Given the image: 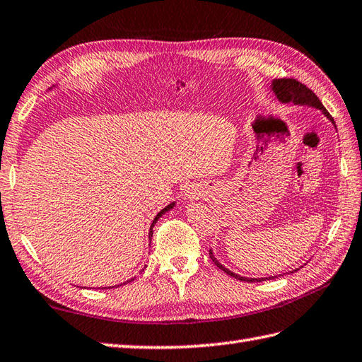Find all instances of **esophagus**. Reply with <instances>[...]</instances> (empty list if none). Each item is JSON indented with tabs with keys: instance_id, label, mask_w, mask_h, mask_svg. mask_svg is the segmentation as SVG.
Returning <instances> with one entry per match:
<instances>
[{
	"instance_id": "obj_1",
	"label": "esophagus",
	"mask_w": 362,
	"mask_h": 362,
	"mask_svg": "<svg viewBox=\"0 0 362 362\" xmlns=\"http://www.w3.org/2000/svg\"><path fill=\"white\" fill-rule=\"evenodd\" d=\"M189 197H192V195H189Z\"/></svg>"
}]
</instances>
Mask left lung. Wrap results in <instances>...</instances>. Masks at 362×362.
Masks as SVG:
<instances>
[{
	"label": "left lung",
	"mask_w": 362,
	"mask_h": 362,
	"mask_svg": "<svg viewBox=\"0 0 362 362\" xmlns=\"http://www.w3.org/2000/svg\"><path fill=\"white\" fill-rule=\"evenodd\" d=\"M271 86H272V91H274V94L277 95V99H279L280 102H284V103L293 102V103H296V105H310V107H315V108H317V110H322V113L334 124L333 117H332L330 113H328V111L325 110V107L322 105V102L319 100L317 95H316L315 93H313L307 85L300 83L299 80H296V78H276V80H272V85H271ZM334 127H336V125H334ZM209 255H211V259H212V262L216 264V267H218L220 269H223L224 272H226V274L232 276L234 279L242 280V282H263V280L274 279V277H264V279H263V277H262V279L242 277V276L235 274V272L229 271L228 268H224L223 264L215 259L212 251H209Z\"/></svg>",
	"instance_id": "8db88e82"
}]
</instances>
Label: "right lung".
<instances>
[{"label":"right lung","instance_id":"add662e5","mask_svg":"<svg viewBox=\"0 0 362 362\" xmlns=\"http://www.w3.org/2000/svg\"><path fill=\"white\" fill-rule=\"evenodd\" d=\"M173 206H175V203H172V204H168V206H165V207L163 209V211H160V212H159V214H158V215L155 216V220H153V223H151V228H153V226H155V223L158 221V218H159V216H160V215H163V214H165L167 211H170V209H172ZM151 228H150V232H148V237H151V235H153V230H151ZM128 282H130V280H127V282H125V284H128Z\"/></svg>","mask_w":362,"mask_h":362}]
</instances>
